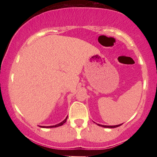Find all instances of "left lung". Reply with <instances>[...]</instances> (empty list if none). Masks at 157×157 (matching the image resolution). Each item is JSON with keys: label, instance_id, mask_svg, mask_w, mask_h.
Masks as SVG:
<instances>
[{"label": "left lung", "instance_id": "left-lung-1", "mask_svg": "<svg viewBox=\"0 0 157 157\" xmlns=\"http://www.w3.org/2000/svg\"><path fill=\"white\" fill-rule=\"evenodd\" d=\"M99 126H101V127L103 128H117L119 127L122 125V124H120V125H100V124H97Z\"/></svg>", "mask_w": 157, "mask_h": 157}]
</instances>
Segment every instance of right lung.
Wrapping results in <instances>:
<instances>
[{
    "label": "right lung",
    "mask_w": 157,
    "mask_h": 157,
    "mask_svg": "<svg viewBox=\"0 0 157 157\" xmlns=\"http://www.w3.org/2000/svg\"><path fill=\"white\" fill-rule=\"evenodd\" d=\"M67 118H68V116L66 117V119L63 120V121H62L61 122H60V123L57 124V125H50V126H40V127L41 128H56V127H59V126L60 125H63V124L65 123V122H66V120H67Z\"/></svg>",
    "instance_id": "obj_1"
}]
</instances>
